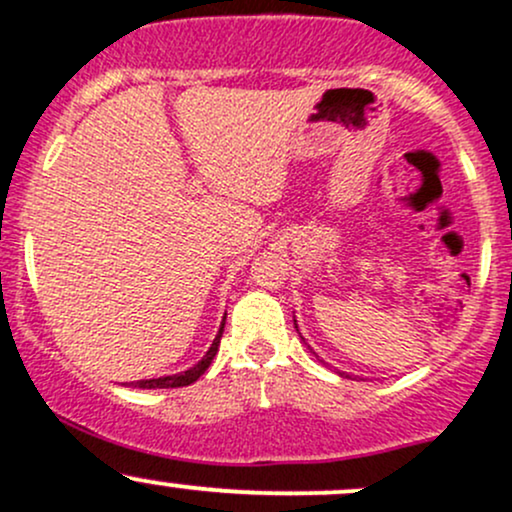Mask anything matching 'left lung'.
<instances>
[{
  "instance_id": "left-lung-1",
  "label": "left lung",
  "mask_w": 512,
  "mask_h": 512,
  "mask_svg": "<svg viewBox=\"0 0 512 512\" xmlns=\"http://www.w3.org/2000/svg\"><path fill=\"white\" fill-rule=\"evenodd\" d=\"M297 331H299V328H297ZM309 351H311V348H309ZM341 375H343V373H341Z\"/></svg>"
}]
</instances>
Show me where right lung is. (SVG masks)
I'll list each match as a JSON object with an SVG mask.
<instances>
[{
  "instance_id": "1",
  "label": "right lung",
  "mask_w": 512,
  "mask_h": 512,
  "mask_svg": "<svg viewBox=\"0 0 512 512\" xmlns=\"http://www.w3.org/2000/svg\"><path fill=\"white\" fill-rule=\"evenodd\" d=\"M223 328H225V319H223V324H220V331H218V336H215V341L211 343V348H208V353L203 355V358L198 360V363L193 365V368H188V370H184V373H179V375H166V378H154V380H137V383H134V387H142V390H157V387H186V385L196 383V380L201 378L203 373H206V370H208V365L213 363L215 353H218V346H220V336H223Z\"/></svg>"
}]
</instances>
